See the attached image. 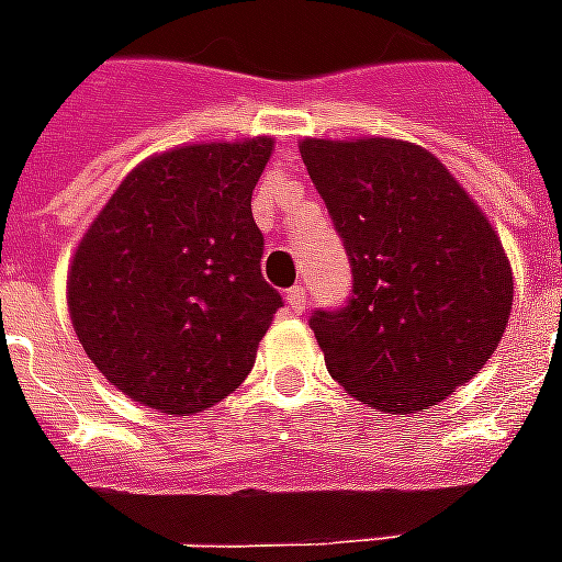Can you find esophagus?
Instances as JSON below:
<instances>
[{
  "label": "esophagus",
  "mask_w": 562,
  "mask_h": 562,
  "mask_svg": "<svg viewBox=\"0 0 562 562\" xmlns=\"http://www.w3.org/2000/svg\"><path fill=\"white\" fill-rule=\"evenodd\" d=\"M285 301H289V310H292V313H304V310H306V289H304V285H292V289L285 292Z\"/></svg>",
  "instance_id": "esophagus-1"
}]
</instances>
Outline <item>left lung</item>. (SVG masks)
Here are the masks:
<instances>
[{
  "instance_id": "1",
  "label": "left lung",
  "mask_w": 562,
  "mask_h": 562,
  "mask_svg": "<svg viewBox=\"0 0 562 562\" xmlns=\"http://www.w3.org/2000/svg\"><path fill=\"white\" fill-rule=\"evenodd\" d=\"M301 156L352 268L346 304L310 316L328 373L391 415L446 401L494 355L512 313L491 222L406 140L306 138Z\"/></svg>"
}]
</instances>
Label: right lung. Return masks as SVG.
Returning a JSON list of instances; mask_svg holds the SVG:
<instances>
[{"instance_id": "obj_1", "label": "right lung", "mask_w": 562, "mask_h": 562, "mask_svg": "<svg viewBox=\"0 0 562 562\" xmlns=\"http://www.w3.org/2000/svg\"><path fill=\"white\" fill-rule=\"evenodd\" d=\"M270 149V138L168 149L128 173L83 234L71 322L92 364L138 403L201 413L256 364L282 306L252 220Z\"/></svg>"}]
</instances>
